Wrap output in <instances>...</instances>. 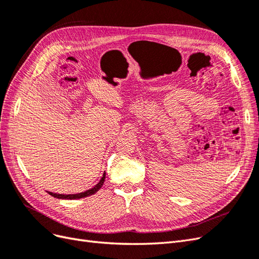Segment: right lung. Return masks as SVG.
<instances>
[{
  "mask_svg": "<svg viewBox=\"0 0 259 259\" xmlns=\"http://www.w3.org/2000/svg\"><path fill=\"white\" fill-rule=\"evenodd\" d=\"M105 178H106V171L104 173L103 177L99 180V183L97 185L94 186L91 189L86 190L84 192H80V193H75V194H60V193H54V192H50L48 191L52 197L54 198H57V199H65V200H75V199H82L85 197H90V195L96 193L101 187H103L104 183H105Z\"/></svg>",
  "mask_w": 259,
  "mask_h": 259,
  "instance_id": "obj_1",
  "label": "right lung"
}]
</instances>
